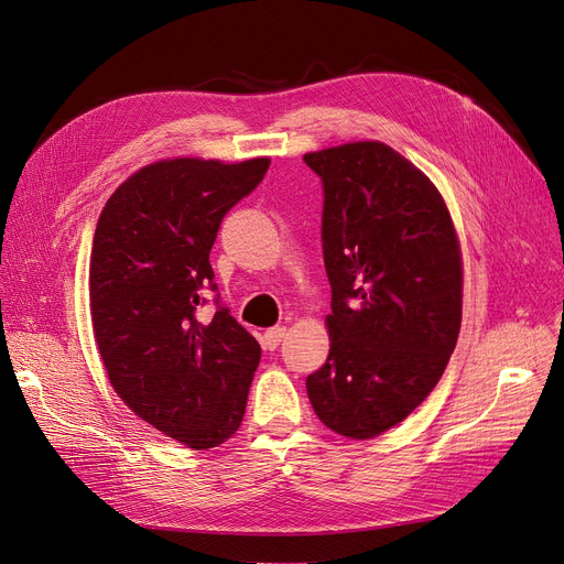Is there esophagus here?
<instances>
[{
  "label": "esophagus",
  "instance_id": "34e87169",
  "mask_svg": "<svg viewBox=\"0 0 564 564\" xmlns=\"http://www.w3.org/2000/svg\"><path fill=\"white\" fill-rule=\"evenodd\" d=\"M284 335H286V328L284 326H273V328H268L265 333H263V344L271 348H278L280 346V341L284 339Z\"/></svg>",
  "mask_w": 564,
  "mask_h": 564
}]
</instances>
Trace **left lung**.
Wrapping results in <instances>:
<instances>
[{
    "label": "left lung",
    "mask_w": 564,
    "mask_h": 564,
    "mask_svg": "<svg viewBox=\"0 0 564 564\" xmlns=\"http://www.w3.org/2000/svg\"><path fill=\"white\" fill-rule=\"evenodd\" d=\"M324 185L330 354L305 386L346 438H373L436 388L462 328V252L441 193L381 142L307 153Z\"/></svg>",
    "instance_id": "obj_1"
}]
</instances>
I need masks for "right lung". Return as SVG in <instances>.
<instances>
[{
	"mask_svg": "<svg viewBox=\"0 0 564 564\" xmlns=\"http://www.w3.org/2000/svg\"><path fill=\"white\" fill-rule=\"evenodd\" d=\"M268 165V158L153 163L117 187L96 225L89 296L107 377L132 413L193 449L236 434L261 358L257 339L220 303L208 254L225 216ZM206 288L217 293V314L199 322Z\"/></svg>",
	"mask_w": 564,
	"mask_h": 564,
	"instance_id": "obj_1",
	"label": "right lung"
}]
</instances>
